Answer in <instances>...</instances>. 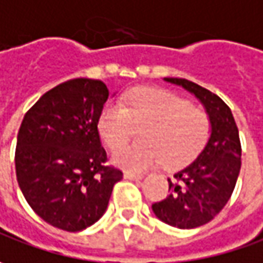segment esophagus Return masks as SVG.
<instances>
[{
  "label": "esophagus",
  "instance_id": "34e87169",
  "mask_svg": "<svg viewBox=\"0 0 263 263\" xmlns=\"http://www.w3.org/2000/svg\"><path fill=\"white\" fill-rule=\"evenodd\" d=\"M123 177L125 179H143V174H137V172H129V171H126L125 174H123Z\"/></svg>",
  "mask_w": 263,
  "mask_h": 263
}]
</instances>
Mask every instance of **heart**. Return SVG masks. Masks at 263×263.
<instances>
[{
    "instance_id": "1",
    "label": "heart",
    "mask_w": 263,
    "mask_h": 263,
    "mask_svg": "<svg viewBox=\"0 0 263 263\" xmlns=\"http://www.w3.org/2000/svg\"><path fill=\"white\" fill-rule=\"evenodd\" d=\"M134 126H144L139 136L142 143L125 146L111 156L115 165L132 172L162 162L171 169L189 165L211 135L208 113L163 88H135L120 97L119 104H107L98 116V134L110 150L130 138Z\"/></svg>"
}]
</instances>
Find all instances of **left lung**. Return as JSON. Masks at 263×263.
Listing matches in <instances>:
<instances>
[{
    "instance_id": "obj_1",
    "label": "left lung",
    "mask_w": 263,
    "mask_h": 263,
    "mask_svg": "<svg viewBox=\"0 0 263 263\" xmlns=\"http://www.w3.org/2000/svg\"><path fill=\"white\" fill-rule=\"evenodd\" d=\"M166 82L185 88L201 101L211 119V137L189 166L174 174L169 196L154 203V215L167 225L189 230L212 221L228 203L241 167V144L231 109L209 89L181 78Z\"/></svg>"
}]
</instances>
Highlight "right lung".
Segmentation results:
<instances>
[{
	"mask_svg": "<svg viewBox=\"0 0 263 263\" xmlns=\"http://www.w3.org/2000/svg\"><path fill=\"white\" fill-rule=\"evenodd\" d=\"M107 98L104 82L70 79L45 92L18 129V187L40 218L63 231H82L97 222L123 177L106 165L100 141L97 122Z\"/></svg>",
	"mask_w": 263,
	"mask_h": 263,
	"instance_id": "add662e5",
	"label": "right lung"
}]
</instances>
